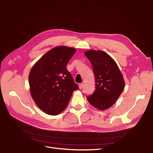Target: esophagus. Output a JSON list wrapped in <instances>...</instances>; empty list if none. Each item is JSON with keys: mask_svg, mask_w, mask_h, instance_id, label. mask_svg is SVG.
I'll return each mask as SVG.
<instances>
[{"mask_svg": "<svg viewBox=\"0 0 153 153\" xmlns=\"http://www.w3.org/2000/svg\"><path fill=\"white\" fill-rule=\"evenodd\" d=\"M83 87H84V84L83 83H79V89H82L83 88Z\"/></svg>", "mask_w": 153, "mask_h": 153, "instance_id": "1", "label": "esophagus"}]
</instances>
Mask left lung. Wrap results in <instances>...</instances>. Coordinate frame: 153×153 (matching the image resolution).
I'll return each instance as SVG.
<instances>
[{"label":"left lung","instance_id":"left-lung-1","mask_svg":"<svg viewBox=\"0 0 153 153\" xmlns=\"http://www.w3.org/2000/svg\"><path fill=\"white\" fill-rule=\"evenodd\" d=\"M85 55L92 64L95 78V91L87 99L99 110L107 109L123 91V76L115 61L104 51L90 50Z\"/></svg>","mask_w":153,"mask_h":153}]
</instances>
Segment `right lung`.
I'll return each instance as SVG.
<instances>
[{"label": "right lung", "instance_id": "add662e5", "mask_svg": "<svg viewBox=\"0 0 153 153\" xmlns=\"http://www.w3.org/2000/svg\"><path fill=\"white\" fill-rule=\"evenodd\" d=\"M76 50L58 46L40 58L29 74L31 97L45 113L56 115L65 109L74 91L79 87L66 68Z\"/></svg>", "mask_w": 153, "mask_h": 153}]
</instances>
